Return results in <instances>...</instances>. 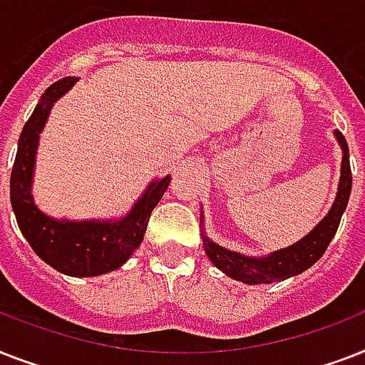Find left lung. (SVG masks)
<instances>
[{
  "instance_id": "obj_1",
  "label": "left lung",
  "mask_w": 365,
  "mask_h": 365,
  "mask_svg": "<svg viewBox=\"0 0 365 365\" xmlns=\"http://www.w3.org/2000/svg\"><path fill=\"white\" fill-rule=\"evenodd\" d=\"M335 138H337V142L343 149V160H341L337 197H335L334 206L329 208L328 216L324 217L311 233L305 235L299 242L292 244L288 248L277 250V252H272L265 257H250V255H242L239 252H233V250L223 248L220 244L212 242L202 233V246H205L206 255L210 257L212 263L220 271L244 284H271L280 282V280H286V278L307 271L309 267L314 265L322 257L331 239L337 233L341 216H343V212L349 205V197H351L352 189L349 145H346L345 136L339 130H335ZM200 223H202V220H200Z\"/></svg>"
}]
</instances>
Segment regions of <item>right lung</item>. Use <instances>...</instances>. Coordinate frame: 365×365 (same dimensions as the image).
<instances>
[{
	"mask_svg": "<svg viewBox=\"0 0 365 365\" xmlns=\"http://www.w3.org/2000/svg\"><path fill=\"white\" fill-rule=\"evenodd\" d=\"M77 83L64 77L43 93L19 138L11 172V205L20 233L47 265L70 277H98L115 271L134 254L143 240L151 212L163 199L172 178L165 176L148 185L143 195L121 220H54L43 214L31 197L37 143L54 102Z\"/></svg>",
	"mask_w": 365,
	"mask_h": 365,
	"instance_id": "1",
	"label": "right lung"
}]
</instances>
